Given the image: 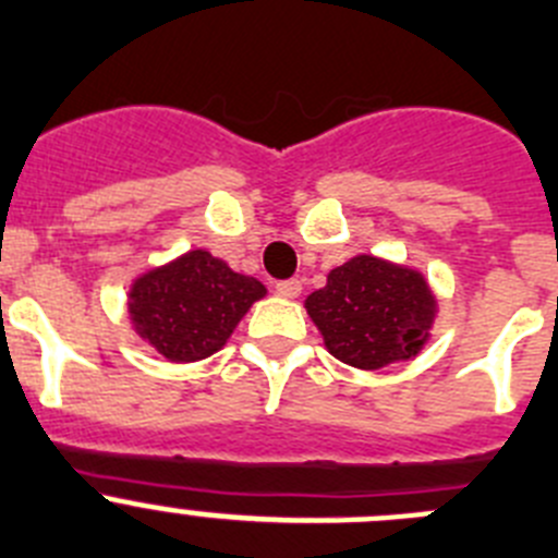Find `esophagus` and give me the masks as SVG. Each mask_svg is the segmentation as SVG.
Here are the masks:
<instances>
[{"mask_svg": "<svg viewBox=\"0 0 558 558\" xmlns=\"http://www.w3.org/2000/svg\"><path fill=\"white\" fill-rule=\"evenodd\" d=\"M275 291H278L280 296H286V300H294V296H300V291H303V280H280V283H275Z\"/></svg>", "mask_w": 558, "mask_h": 558, "instance_id": "1", "label": "esophagus"}]
</instances>
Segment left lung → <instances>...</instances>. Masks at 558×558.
<instances>
[{"label": "left lung", "mask_w": 558, "mask_h": 558, "mask_svg": "<svg viewBox=\"0 0 558 558\" xmlns=\"http://www.w3.org/2000/svg\"><path fill=\"white\" fill-rule=\"evenodd\" d=\"M305 308L330 355L366 372L418 355L437 314L424 275L377 255H355L332 269Z\"/></svg>", "instance_id": "obj_1"}]
</instances>
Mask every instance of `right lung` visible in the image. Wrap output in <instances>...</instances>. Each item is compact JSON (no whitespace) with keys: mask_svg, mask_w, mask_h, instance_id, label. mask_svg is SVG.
Returning a JSON list of instances; mask_svg holds the SVG:
<instances>
[{"mask_svg":"<svg viewBox=\"0 0 558 558\" xmlns=\"http://www.w3.org/2000/svg\"><path fill=\"white\" fill-rule=\"evenodd\" d=\"M262 280L239 275L208 250H190L140 275L129 289V316L143 341L170 363H195L226 347Z\"/></svg>","mask_w":558,"mask_h":558,"instance_id":"obj_1","label":"right lung"}]
</instances>
